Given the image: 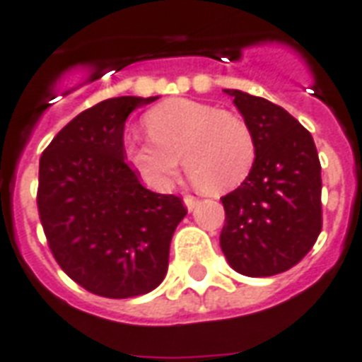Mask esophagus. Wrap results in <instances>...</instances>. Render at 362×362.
<instances>
[{"label":"esophagus","mask_w":362,"mask_h":362,"mask_svg":"<svg viewBox=\"0 0 362 362\" xmlns=\"http://www.w3.org/2000/svg\"><path fill=\"white\" fill-rule=\"evenodd\" d=\"M184 204L188 207V211H194V209L199 206V199L194 198V196H186V198H184Z\"/></svg>","instance_id":"1"}]
</instances>
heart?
Listing matches in <instances>:
<instances>
[{
	"mask_svg": "<svg viewBox=\"0 0 362 362\" xmlns=\"http://www.w3.org/2000/svg\"><path fill=\"white\" fill-rule=\"evenodd\" d=\"M143 121L151 137H127L123 155L153 189L173 188L180 156L189 178L209 194L237 188L251 173L255 135L239 113L174 98L153 107Z\"/></svg>",
	"mask_w": 362,
	"mask_h": 362,
	"instance_id": "b5f03b06",
	"label": "heart"
}]
</instances>
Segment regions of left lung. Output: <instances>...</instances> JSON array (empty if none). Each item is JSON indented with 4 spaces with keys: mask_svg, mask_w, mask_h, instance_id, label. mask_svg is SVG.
Instances as JSON below:
<instances>
[{
    "mask_svg": "<svg viewBox=\"0 0 362 362\" xmlns=\"http://www.w3.org/2000/svg\"><path fill=\"white\" fill-rule=\"evenodd\" d=\"M249 123L257 156L241 186L221 198L219 245L245 276H274L304 259L322 231V164L310 131L284 107L225 90Z\"/></svg>",
    "mask_w": 362,
    "mask_h": 362,
    "instance_id": "1",
    "label": "left lung"
}]
</instances>
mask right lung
Masks as SVG:
<instances>
[{"instance_id": "right-lung-1", "label": "right lung", "mask_w": 362, "mask_h": 362, "mask_svg": "<svg viewBox=\"0 0 362 362\" xmlns=\"http://www.w3.org/2000/svg\"><path fill=\"white\" fill-rule=\"evenodd\" d=\"M156 98L121 95L82 111L45 148L37 206L52 257L92 294L133 298L166 276L188 209L139 182L123 155L129 113Z\"/></svg>"}]
</instances>
